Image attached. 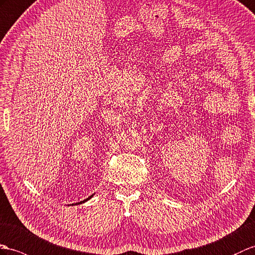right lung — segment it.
Here are the masks:
<instances>
[{"instance_id":"1","label":"right lung","mask_w":255,"mask_h":255,"mask_svg":"<svg viewBox=\"0 0 255 255\" xmlns=\"http://www.w3.org/2000/svg\"><path fill=\"white\" fill-rule=\"evenodd\" d=\"M93 196H94V195H92V196H90L89 198H86V199H85V200H83V201H80V202H78V203H76V204H79V203H83V202H85V201H88V200H90V199H91V198H92ZM72 206H73V203H72Z\"/></svg>"}]
</instances>
